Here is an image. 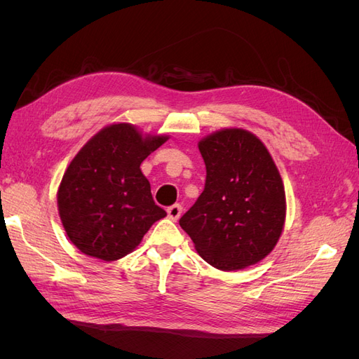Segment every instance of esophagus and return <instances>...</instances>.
<instances>
[{"label":"esophagus","instance_id":"1","mask_svg":"<svg viewBox=\"0 0 359 359\" xmlns=\"http://www.w3.org/2000/svg\"><path fill=\"white\" fill-rule=\"evenodd\" d=\"M181 212H182V206L181 205H172V206H169L168 208V217L170 220H173V222H177L180 217H181Z\"/></svg>","mask_w":359,"mask_h":359}]
</instances>
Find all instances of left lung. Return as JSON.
Segmentation results:
<instances>
[{
  "label": "left lung",
  "instance_id": "obj_1",
  "mask_svg": "<svg viewBox=\"0 0 359 359\" xmlns=\"http://www.w3.org/2000/svg\"><path fill=\"white\" fill-rule=\"evenodd\" d=\"M205 189L180 226L211 266L238 271L277 245L286 220L283 181L268 148L244 128H222L199 140Z\"/></svg>",
  "mask_w": 359,
  "mask_h": 359
}]
</instances>
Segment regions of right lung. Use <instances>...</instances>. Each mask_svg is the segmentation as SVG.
<instances>
[{"label": "right lung", "mask_w": 359, "mask_h": 359, "mask_svg": "<svg viewBox=\"0 0 359 359\" xmlns=\"http://www.w3.org/2000/svg\"><path fill=\"white\" fill-rule=\"evenodd\" d=\"M168 135H144L130 123L103 127L70 161L57 191L70 241L83 255L112 262L133 250L166 211L140 170Z\"/></svg>", "instance_id": "right-lung-1"}]
</instances>
